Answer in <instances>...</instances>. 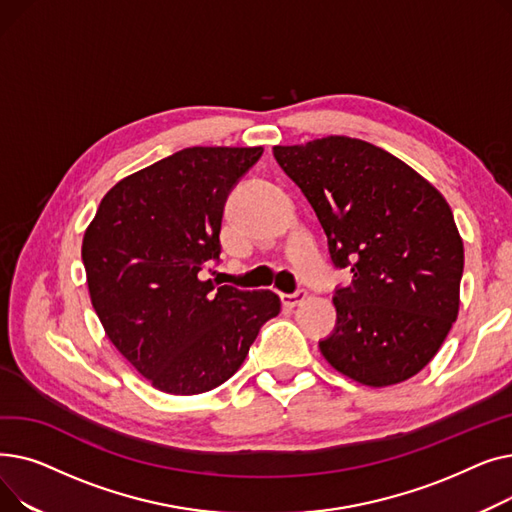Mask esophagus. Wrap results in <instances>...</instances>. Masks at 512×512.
I'll use <instances>...</instances> for the list:
<instances>
[{
    "label": "esophagus",
    "mask_w": 512,
    "mask_h": 512,
    "mask_svg": "<svg viewBox=\"0 0 512 512\" xmlns=\"http://www.w3.org/2000/svg\"><path fill=\"white\" fill-rule=\"evenodd\" d=\"M305 299H307V290H297V292H292V294H282V303L286 307H297Z\"/></svg>",
    "instance_id": "34e87169"
}]
</instances>
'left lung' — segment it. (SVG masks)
<instances>
[{
  "label": "left lung",
  "instance_id": "8db88e82",
  "mask_svg": "<svg viewBox=\"0 0 512 512\" xmlns=\"http://www.w3.org/2000/svg\"><path fill=\"white\" fill-rule=\"evenodd\" d=\"M274 157L311 203L334 265L353 274L334 294L336 328L321 355L363 386L413 378L459 315L465 251L450 205L405 161L361 139L276 145Z\"/></svg>",
  "mask_w": 512,
  "mask_h": 512
}]
</instances>
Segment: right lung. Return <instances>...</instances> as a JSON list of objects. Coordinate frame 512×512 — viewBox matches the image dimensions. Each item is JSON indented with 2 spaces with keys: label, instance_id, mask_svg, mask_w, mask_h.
<instances>
[{
  "label": "right lung",
  "instance_id": "obj_1",
  "mask_svg": "<svg viewBox=\"0 0 512 512\" xmlns=\"http://www.w3.org/2000/svg\"><path fill=\"white\" fill-rule=\"evenodd\" d=\"M263 147H188L122 178L83 238V263L101 326L153 388L201 394L247 359L280 313L272 290L201 280L220 259L224 205Z\"/></svg>",
  "mask_w": 512,
  "mask_h": 512
}]
</instances>
